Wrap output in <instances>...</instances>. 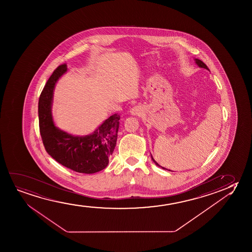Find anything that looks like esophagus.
Listing matches in <instances>:
<instances>
[{
	"label": "esophagus",
	"instance_id": "1",
	"mask_svg": "<svg viewBox=\"0 0 252 252\" xmlns=\"http://www.w3.org/2000/svg\"><path fill=\"white\" fill-rule=\"evenodd\" d=\"M130 112H131V114L132 115H139V114H141V109L138 107H132Z\"/></svg>",
	"mask_w": 252,
	"mask_h": 252
}]
</instances>
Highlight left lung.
<instances>
[{"label": "left lung", "mask_w": 252, "mask_h": 252, "mask_svg": "<svg viewBox=\"0 0 252 252\" xmlns=\"http://www.w3.org/2000/svg\"><path fill=\"white\" fill-rule=\"evenodd\" d=\"M194 62H195V63H196L197 65L199 66V67H200V68H204V69H208V68H207V66L206 65V64H205V63H204L202 62V61H201V60H200V59H194ZM208 70H209V69H208ZM152 161H153V162H154V163H155L156 165L158 166V167H161V168H162V169H165V168H163V167H162V166L159 165L158 163V162H156L155 160H154V158H152ZM169 171H171V170H169Z\"/></svg>", "instance_id": "obj_1"}]
</instances>
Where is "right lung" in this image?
Returning a JSON list of instances; mask_svg holds the SVG:
<instances>
[{
  "mask_svg": "<svg viewBox=\"0 0 252 252\" xmlns=\"http://www.w3.org/2000/svg\"><path fill=\"white\" fill-rule=\"evenodd\" d=\"M67 72L65 63L50 76L38 100L39 131L45 150L52 158L76 172L94 174L105 169L113 154L120 126V115L114 114L94 131L76 136L56 126L52 117L53 91L59 78Z\"/></svg>",
  "mask_w": 252,
  "mask_h": 252,
  "instance_id": "1",
  "label": "right lung"
}]
</instances>
